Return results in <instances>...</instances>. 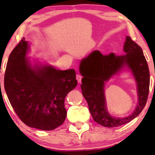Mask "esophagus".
Returning a JSON list of instances; mask_svg holds the SVG:
<instances>
[{
    "mask_svg": "<svg viewBox=\"0 0 155 155\" xmlns=\"http://www.w3.org/2000/svg\"><path fill=\"white\" fill-rule=\"evenodd\" d=\"M76 78H77V80L78 81V83L81 82V79H82V76L78 74H77V77H76Z\"/></svg>",
    "mask_w": 155,
    "mask_h": 155,
    "instance_id": "1",
    "label": "esophagus"
}]
</instances>
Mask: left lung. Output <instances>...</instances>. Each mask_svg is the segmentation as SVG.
Wrapping results in <instances>:
<instances>
[{
	"mask_svg": "<svg viewBox=\"0 0 155 155\" xmlns=\"http://www.w3.org/2000/svg\"><path fill=\"white\" fill-rule=\"evenodd\" d=\"M123 50L125 54L120 56L113 52L104 55L99 51H94L83 59L80 64L79 71L83 77L81 85L83 95L94 121L104 127H116L130 122L141 112L148 99L150 72L142 49L129 36H126ZM126 67L131 70L136 80L138 105L128 117L115 118L106 108L104 85Z\"/></svg>",
	"mask_w": 155,
	"mask_h": 155,
	"instance_id": "left-lung-1",
	"label": "left lung"
}]
</instances>
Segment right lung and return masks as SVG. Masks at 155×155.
I'll return each instance as SVG.
<instances>
[{
    "label": "right lung",
    "mask_w": 155,
    "mask_h": 155,
    "mask_svg": "<svg viewBox=\"0 0 155 155\" xmlns=\"http://www.w3.org/2000/svg\"><path fill=\"white\" fill-rule=\"evenodd\" d=\"M29 44L22 38L9 57L4 85L13 109L28 127L51 130L65 121V98L77 85L73 69L60 70L51 65H32Z\"/></svg>",
    "instance_id": "add662e5"
}]
</instances>
